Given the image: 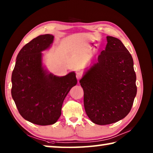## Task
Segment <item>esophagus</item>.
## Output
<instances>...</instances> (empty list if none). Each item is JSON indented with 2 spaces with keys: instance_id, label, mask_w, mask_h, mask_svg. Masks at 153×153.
Masks as SVG:
<instances>
[{
  "instance_id": "esophagus-1",
  "label": "esophagus",
  "mask_w": 153,
  "mask_h": 153,
  "mask_svg": "<svg viewBox=\"0 0 153 153\" xmlns=\"http://www.w3.org/2000/svg\"><path fill=\"white\" fill-rule=\"evenodd\" d=\"M82 77V74L80 73V72H77L76 73V77L77 79H81V77Z\"/></svg>"
}]
</instances>
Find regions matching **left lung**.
I'll list each match as a JSON object with an SVG mask.
<instances>
[{"label": "left lung", "mask_w": 153, "mask_h": 153, "mask_svg": "<svg viewBox=\"0 0 153 153\" xmlns=\"http://www.w3.org/2000/svg\"><path fill=\"white\" fill-rule=\"evenodd\" d=\"M105 50L79 83L85 111L93 123L108 125L122 120L137 92L132 56L117 38L107 37Z\"/></svg>", "instance_id": "8db88e82"}]
</instances>
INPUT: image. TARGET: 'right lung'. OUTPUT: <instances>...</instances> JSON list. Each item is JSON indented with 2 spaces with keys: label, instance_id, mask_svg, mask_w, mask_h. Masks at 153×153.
<instances>
[{
  "label": "right lung",
  "instance_id": "add662e5",
  "mask_svg": "<svg viewBox=\"0 0 153 153\" xmlns=\"http://www.w3.org/2000/svg\"><path fill=\"white\" fill-rule=\"evenodd\" d=\"M53 39V35H40L26 44L18 53L12 73L11 95L18 111L25 120L40 126L56 122L65 98L77 84L74 72L58 77L43 69L41 52Z\"/></svg>",
  "mask_w": 153,
  "mask_h": 153
}]
</instances>
